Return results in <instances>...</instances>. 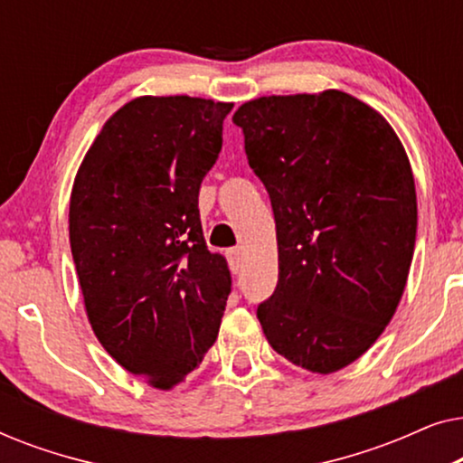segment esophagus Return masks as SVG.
I'll return each instance as SVG.
<instances>
[{
    "label": "esophagus",
    "instance_id": "obj_1",
    "mask_svg": "<svg viewBox=\"0 0 463 463\" xmlns=\"http://www.w3.org/2000/svg\"><path fill=\"white\" fill-rule=\"evenodd\" d=\"M227 261H230V269L233 274H238L240 268H242V250L240 249L227 250Z\"/></svg>",
    "mask_w": 463,
    "mask_h": 463
}]
</instances>
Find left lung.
<instances>
[{
  "mask_svg": "<svg viewBox=\"0 0 463 463\" xmlns=\"http://www.w3.org/2000/svg\"><path fill=\"white\" fill-rule=\"evenodd\" d=\"M233 124L276 221L278 284L257 307L265 337L301 369H344L388 326L413 261L417 195L402 143L341 90L249 100Z\"/></svg>",
  "mask_w": 463,
  "mask_h": 463,
  "instance_id": "left-lung-1",
  "label": "left lung"
}]
</instances>
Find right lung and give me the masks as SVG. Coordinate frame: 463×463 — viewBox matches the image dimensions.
<instances>
[{
	"mask_svg": "<svg viewBox=\"0 0 463 463\" xmlns=\"http://www.w3.org/2000/svg\"><path fill=\"white\" fill-rule=\"evenodd\" d=\"M232 107L138 97L107 119L75 175L69 242L88 320L118 364L160 390L202 363L232 290L198 208Z\"/></svg>",
	"mask_w": 463,
	"mask_h": 463,
	"instance_id": "1",
	"label": "right lung"
}]
</instances>
